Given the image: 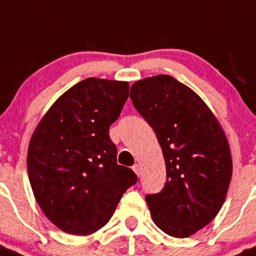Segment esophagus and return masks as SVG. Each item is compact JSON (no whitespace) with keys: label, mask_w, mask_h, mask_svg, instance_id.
Masks as SVG:
<instances>
[{"label":"esophagus","mask_w":256,"mask_h":256,"mask_svg":"<svg viewBox=\"0 0 256 256\" xmlns=\"http://www.w3.org/2000/svg\"><path fill=\"white\" fill-rule=\"evenodd\" d=\"M132 170L135 171V174H136L138 176H140V174H142V168H140V165H139V164H135V165L132 166Z\"/></svg>","instance_id":"esophagus-1"}]
</instances>
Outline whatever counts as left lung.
Masks as SVG:
<instances>
[{
    "label": "left lung",
    "mask_w": 256,
    "mask_h": 256,
    "mask_svg": "<svg viewBox=\"0 0 256 256\" xmlns=\"http://www.w3.org/2000/svg\"><path fill=\"white\" fill-rule=\"evenodd\" d=\"M135 110L154 130L166 164V183L146 201L168 236L184 238L219 212L232 178V156L220 124L192 88L168 74L131 86Z\"/></svg>",
    "instance_id": "left-lung-1"
}]
</instances>
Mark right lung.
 <instances>
[{"label": "right lung", "instance_id": "add662e5", "mask_svg": "<svg viewBox=\"0 0 256 256\" xmlns=\"http://www.w3.org/2000/svg\"><path fill=\"white\" fill-rule=\"evenodd\" d=\"M128 98V82L90 77L66 91L42 117L28 146L36 201L48 220L70 234L96 232L122 194L138 182L117 165L110 126Z\"/></svg>", "mask_w": 256, "mask_h": 256}]
</instances>
